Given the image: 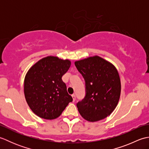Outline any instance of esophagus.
Returning a JSON list of instances; mask_svg holds the SVG:
<instances>
[{
	"label": "esophagus",
	"mask_w": 149,
	"mask_h": 149,
	"mask_svg": "<svg viewBox=\"0 0 149 149\" xmlns=\"http://www.w3.org/2000/svg\"><path fill=\"white\" fill-rule=\"evenodd\" d=\"M72 98H73V101H74L75 100V94H72Z\"/></svg>",
	"instance_id": "1"
}]
</instances>
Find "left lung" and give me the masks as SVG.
<instances>
[{
    "label": "left lung",
    "instance_id": "8db88e82",
    "mask_svg": "<svg viewBox=\"0 0 149 149\" xmlns=\"http://www.w3.org/2000/svg\"><path fill=\"white\" fill-rule=\"evenodd\" d=\"M75 65L85 81V97L77 103L79 112L89 122L106 118L120 99L121 84L118 71L99 56L75 61Z\"/></svg>",
    "mask_w": 149,
    "mask_h": 149
}]
</instances>
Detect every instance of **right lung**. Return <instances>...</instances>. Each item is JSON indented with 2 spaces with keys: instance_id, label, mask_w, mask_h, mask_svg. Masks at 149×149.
<instances>
[{
  "instance_id": "right-lung-1",
  "label": "right lung",
  "mask_w": 149,
  "mask_h": 149,
  "mask_svg": "<svg viewBox=\"0 0 149 149\" xmlns=\"http://www.w3.org/2000/svg\"><path fill=\"white\" fill-rule=\"evenodd\" d=\"M70 65L68 59L48 56L38 61L27 73L24 80L25 97L31 109L40 118H58L68 103L72 102L61 79Z\"/></svg>"
}]
</instances>
